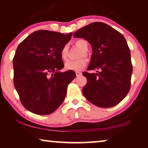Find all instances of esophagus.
Returning <instances> with one entry per match:
<instances>
[{
	"mask_svg": "<svg viewBox=\"0 0 148 148\" xmlns=\"http://www.w3.org/2000/svg\"><path fill=\"white\" fill-rule=\"evenodd\" d=\"M75 74H76V76L78 77V76H79V75H82V73L79 72V71H76Z\"/></svg>",
	"mask_w": 148,
	"mask_h": 148,
	"instance_id": "1",
	"label": "esophagus"
}]
</instances>
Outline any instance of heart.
<instances>
[{
	"label": "heart",
	"instance_id": "heart-1",
	"mask_svg": "<svg viewBox=\"0 0 148 148\" xmlns=\"http://www.w3.org/2000/svg\"><path fill=\"white\" fill-rule=\"evenodd\" d=\"M76 45L82 50L83 54L82 56H86L87 54L86 52L88 51V44L87 42L84 40H78L76 41ZM67 51H68V45H64L63 48H62L60 51V57L63 60H66L67 58ZM87 64V60L85 58H80V59L73 60H69L65 62L64 66L66 69L67 70H73V71H78L84 68Z\"/></svg>",
	"mask_w": 148,
	"mask_h": 148
}]
</instances>
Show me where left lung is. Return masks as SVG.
Segmentation results:
<instances>
[{
    "mask_svg": "<svg viewBox=\"0 0 148 148\" xmlns=\"http://www.w3.org/2000/svg\"><path fill=\"white\" fill-rule=\"evenodd\" d=\"M74 38H82L92 45L91 60L83 73L87 84L83 88L89 102L100 108L118 104L128 94L133 66L131 52L124 36L102 22H94L75 32Z\"/></svg>",
    "mask_w": 148,
    "mask_h": 148,
    "instance_id": "obj_1",
    "label": "left lung"
}]
</instances>
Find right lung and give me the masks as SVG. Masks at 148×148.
Wrapping results in <instances>:
<instances>
[{"mask_svg": "<svg viewBox=\"0 0 148 148\" xmlns=\"http://www.w3.org/2000/svg\"><path fill=\"white\" fill-rule=\"evenodd\" d=\"M72 32L38 30L19 44L13 58L14 86L23 106L30 112L47 115L54 112L65 98L73 71L64 67L60 51Z\"/></svg>", "mask_w": 148, "mask_h": 148, "instance_id": "add662e5", "label": "right lung"}]
</instances>
